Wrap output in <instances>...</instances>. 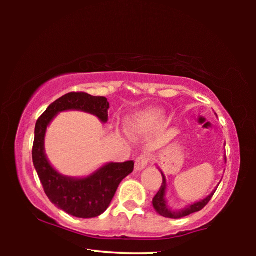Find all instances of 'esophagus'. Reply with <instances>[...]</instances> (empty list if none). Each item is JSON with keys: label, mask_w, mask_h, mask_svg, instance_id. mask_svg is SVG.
Segmentation results:
<instances>
[{"label": "esophagus", "mask_w": 256, "mask_h": 256, "mask_svg": "<svg viewBox=\"0 0 256 256\" xmlns=\"http://www.w3.org/2000/svg\"><path fill=\"white\" fill-rule=\"evenodd\" d=\"M149 162V157L146 154H141L140 157H138L136 160V166H134V170L136 172H140L146 167V164Z\"/></svg>", "instance_id": "1"}]
</instances>
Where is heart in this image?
Here are the masks:
<instances>
[{"mask_svg": "<svg viewBox=\"0 0 256 256\" xmlns=\"http://www.w3.org/2000/svg\"><path fill=\"white\" fill-rule=\"evenodd\" d=\"M162 118V112L159 110H146L141 112H136L126 122V131L131 136H136L144 133L151 128H154Z\"/></svg>", "mask_w": 256, "mask_h": 256, "instance_id": "heart-1", "label": "heart"}]
</instances>
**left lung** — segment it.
<instances>
[{
    "mask_svg": "<svg viewBox=\"0 0 256 256\" xmlns=\"http://www.w3.org/2000/svg\"><path fill=\"white\" fill-rule=\"evenodd\" d=\"M224 160H226V157H224ZM160 172H162V188H160V190H158V193L156 194V196L154 198L152 204H154V208L156 209V211H157L160 216H164V218L180 219V218H183V216H188L190 214H194V212H198V211L202 210L203 208H204L208 204V203H209V201L211 200V198L214 196V194L216 190V188L209 196H206V198H203V200H201V201L193 203V204H190L188 206L184 208V209L172 210L167 206L166 198H164V196H166V190H167L166 176L164 175L162 170H160Z\"/></svg>",
    "mask_w": 256,
    "mask_h": 256,
    "instance_id": "obj_1",
    "label": "left lung"
}]
</instances>
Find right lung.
<instances>
[{
  "instance_id": "1",
  "label": "right lung",
  "mask_w": 256,
  "mask_h": 256,
  "mask_svg": "<svg viewBox=\"0 0 256 256\" xmlns=\"http://www.w3.org/2000/svg\"><path fill=\"white\" fill-rule=\"evenodd\" d=\"M110 102L105 97L86 92L66 94L50 104L36 123L32 146V162L47 198L58 209L76 218H94L107 210L120 182L134 170L132 160L110 162L92 175L73 178L54 170L45 154L47 126L56 115L66 110H81L92 114L106 123Z\"/></svg>"
}]
</instances>
